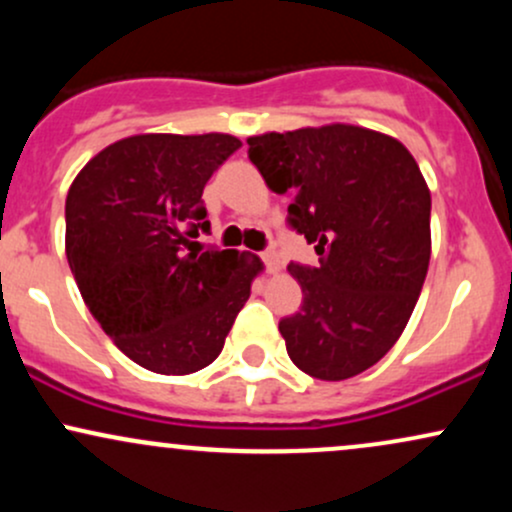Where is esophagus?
<instances>
[{
    "instance_id": "1",
    "label": "esophagus",
    "mask_w": 512,
    "mask_h": 512,
    "mask_svg": "<svg viewBox=\"0 0 512 512\" xmlns=\"http://www.w3.org/2000/svg\"><path fill=\"white\" fill-rule=\"evenodd\" d=\"M260 260L264 262V269H267L269 274L279 272V255H276L274 250H264V252H260Z\"/></svg>"
}]
</instances>
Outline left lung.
I'll use <instances>...</instances> for the list:
<instances>
[{
    "label": "left lung",
    "instance_id": "8db88e82",
    "mask_svg": "<svg viewBox=\"0 0 512 512\" xmlns=\"http://www.w3.org/2000/svg\"><path fill=\"white\" fill-rule=\"evenodd\" d=\"M269 190L291 195L289 226L317 267L291 262L301 310L281 317L291 361L320 380L363 373L395 346L431 260V192L414 156L354 125L248 139Z\"/></svg>",
    "mask_w": 512,
    "mask_h": 512
}]
</instances>
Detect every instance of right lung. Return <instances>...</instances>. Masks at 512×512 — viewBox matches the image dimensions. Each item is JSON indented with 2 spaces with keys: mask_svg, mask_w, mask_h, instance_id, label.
<instances>
[{
  "mask_svg": "<svg viewBox=\"0 0 512 512\" xmlns=\"http://www.w3.org/2000/svg\"><path fill=\"white\" fill-rule=\"evenodd\" d=\"M240 139L137 134L93 156L69 187L67 260L86 308L122 354L187 375L221 354L262 269L250 252L202 250V192Z\"/></svg>",
  "mask_w": 512,
  "mask_h": 512,
  "instance_id": "1",
  "label": "right lung"
}]
</instances>
